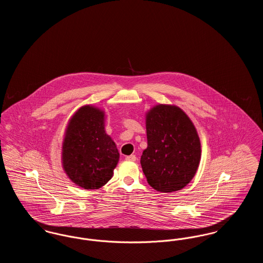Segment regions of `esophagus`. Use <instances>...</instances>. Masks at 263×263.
Here are the masks:
<instances>
[{
  "instance_id": "1",
  "label": "esophagus",
  "mask_w": 263,
  "mask_h": 263,
  "mask_svg": "<svg viewBox=\"0 0 263 263\" xmlns=\"http://www.w3.org/2000/svg\"><path fill=\"white\" fill-rule=\"evenodd\" d=\"M126 161H130V162H135L136 161V156L135 155H130V156H127L125 158Z\"/></svg>"
}]
</instances>
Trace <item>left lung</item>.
<instances>
[{
	"mask_svg": "<svg viewBox=\"0 0 263 263\" xmlns=\"http://www.w3.org/2000/svg\"><path fill=\"white\" fill-rule=\"evenodd\" d=\"M148 147L141 157L152 187L174 192L185 187L201 160L200 139L187 114L172 104H157L146 112Z\"/></svg>",
	"mask_w": 263,
	"mask_h": 263,
	"instance_id": "1",
	"label": "left lung"
}]
</instances>
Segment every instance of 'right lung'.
<instances>
[{
  "instance_id": "1",
  "label": "right lung",
  "mask_w": 263,
  "mask_h": 263,
  "mask_svg": "<svg viewBox=\"0 0 263 263\" xmlns=\"http://www.w3.org/2000/svg\"><path fill=\"white\" fill-rule=\"evenodd\" d=\"M105 112L87 104L70 118L62 144V166L80 187L99 189L112 177L119 153L104 129Z\"/></svg>"
}]
</instances>
